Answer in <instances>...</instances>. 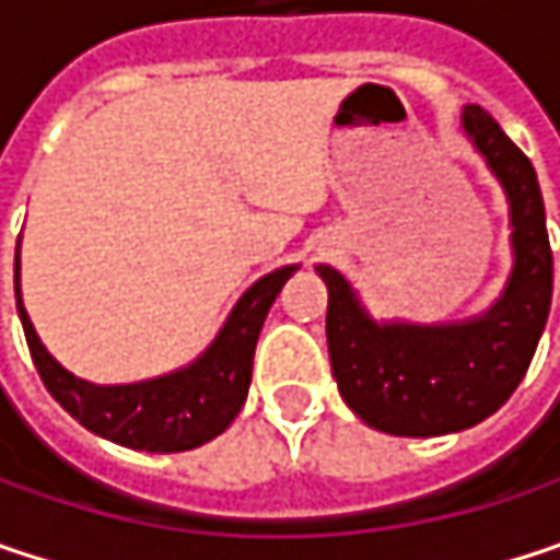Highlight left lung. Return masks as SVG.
I'll return each instance as SVG.
<instances>
[{
	"label": "left lung",
	"mask_w": 560,
	"mask_h": 560,
	"mask_svg": "<svg viewBox=\"0 0 560 560\" xmlns=\"http://www.w3.org/2000/svg\"><path fill=\"white\" fill-rule=\"evenodd\" d=\"M460 129L500 180L512 226V272L483 314L447 324L376 320L350 281L317 266L337 389L357 418L398 438H438L490 418L522 383L551 307V246L532 162L480 106H464Z\"/></svg>",
	"instance_id": "8db88e82"
}]
</instances>
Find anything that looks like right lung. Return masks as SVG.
<instances>
[{
	"mask_svg": "<svg viewBox=\"0 0 560 560\" xmlns=\"http://www.w3.org/2000/svg\"><path fill=\"white\" fill-rule=\"evenodd\" d=\"M294 272L298 266H281L256 281L236 301L213 343L194 363L155 380L122 383V386L86 383L70 370H63L45 350L22 304L19 253H15V304L35 370L70 418H77L86 431L113 444L149 451V454H177L213 441L240 415L253 383V357H256L259 330L266 324L272 301L279 298L281 284Z\"/></svg>",
	"mask_w": 560,
	"mask_h": 560,
	"instance_id": "add662e5",
	"label": "right lung"
}]
</instances>
